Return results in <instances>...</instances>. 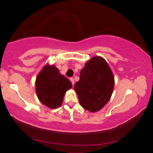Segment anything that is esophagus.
Masks as SVG:
<instances>
[{"label": "esophagus", "instance_id": "1", "mask_svg": "<svg viewBox=\"0 0 153 153\" xmlns=\"http://www.w3.org/2000/svg\"><path fill=\"white\" fill-rule=\"evenodd\" d=\"M70 81L71 82V83H72V84H73V86L74 85V83H75V82H74V78L73 77H71L70 78Z\"/></svg>", "mask_w": 153, "mask_h": 153}]
</instances>
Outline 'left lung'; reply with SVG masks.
I'll return each mask as SVG.
<instances>
[{
	"instance_id": "obj_1",
	"label": "left lung",
	"mask_w": 153,
	"mask_h": 153,
	"mask_svg": "<svg viewBox=\"0 0 153 153\" xmlns=\"http://www.w3.org/2000/svg\"><path fill=\"white\" fill-rule=\"evenodd\" d=\"M114 77L104 59L94 56L80 71L79 80L74 85L82 107L90 112L101 109L112 94Z\"/></svg>"
}]
</instances>
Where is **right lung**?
<instances>
[{"mask_svg":"<svg viewBox=\"0 0 153 153\" xmlns=\"http://www.w3.org/2000/svg\"><path fill=\"white\" fill-rule=\"evenodd\" d=\"M72 87L71 81L62 76L55 66L46 65L36 81V91L42 104L51 108L60 107L65 93Z\"/></svg>","mask_w":153,"mask_h":153,"instance_id":"add662e5","label":"right lung"}]
</instances>
